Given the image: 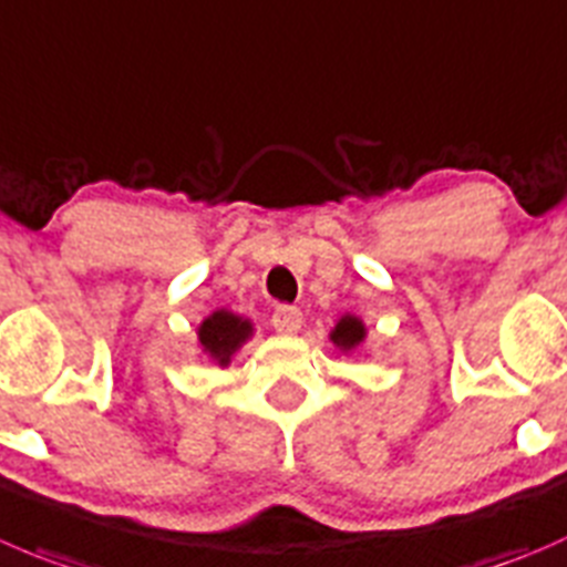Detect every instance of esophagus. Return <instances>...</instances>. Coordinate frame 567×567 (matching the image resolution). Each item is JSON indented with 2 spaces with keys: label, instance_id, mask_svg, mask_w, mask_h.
<instances>
[{
  "label": "esophagus",
  "instance_id": "obj_1",
  "mask_svg": "<svg viewBox=\"0 0 567 567\" xmlns=\"http://www.w3.org/2000/svg\"><path fill=\"white\" fill-rule=\"evenodd\" d=\"M271 323H274V329H277L279 334H296L301 329V312L296 310V307L282 305V307H277V310H274Z\"/></svg>",
  "mask_w": 567,
  "mask_h": 567
}]
</instances>
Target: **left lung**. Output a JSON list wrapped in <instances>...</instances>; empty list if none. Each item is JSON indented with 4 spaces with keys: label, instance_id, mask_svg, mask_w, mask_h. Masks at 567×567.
<instances>
[{
    "label": "left lung",
    "instance_id": "8db88e82",
    "mask_svg": "<svg viewBox=\"0 0 567 567\" xmlns=\"http://www.w3.org/2000/svg\"><path fill=\"white\" fill-rule=\"evenodd\" d=\"M365 338H368L365 321H362L360 316H351V312L340 316L338 323L329 329V340H332V346L340 351V354H351V351H357L362 343H365Z\"/></svg>",
    "mask_w": 567,
    "mask_h": 567
}]
</instances>
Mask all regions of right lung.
Instances as JSON below:
<instances>
[{"mask_svg": "<svg viewBox=\"0 0 567 567\" xmlns=\"http://www.w3.org/2000/svg\"><path fill=\"white\" fill-rule=\"evenodd\" d=\"M251 334H255L251 318L238 316L227 307H218L196 327V346H199L202 357H207L213 365L229 368L233 357L238 354L246 340H251Z\"/></svg>", "mask_w": 567, "mask_h": 567, "instance_id": "obj_1", "label": "right lung"}]
</instances>
